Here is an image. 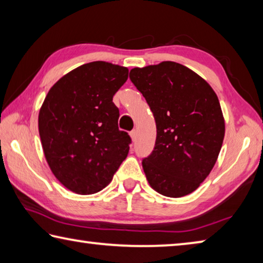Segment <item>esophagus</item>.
Masks as SVG:
<instances>
[{"instance_id":"esophagus-1","label":"esophagus","mask_w":263,"mask_h":263,"mask_svg":"<svg viewBox=\"0 0 263 263\" xmlns=\"http://www.w3.org/2000/svg\"><path fill=\"white\" fill-rule=\"evenodd\" d=\"M130 136H131V138H132V140L135 141V140L137 139V130H132V131L130 132Z\"/></svg>"}]
</instances>
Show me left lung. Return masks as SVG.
Wrapping results in <instances>:
<instances>
[{
  "label": "left lung",
  "mask_w": 263,
  "mask_h": 263,
  "mask_svg": "<svg viewBox=\"0 0 263 263\" xmlns=\"http://www.w3.org/2000/svg\"><path fill=\"white\" fill-rule=\"evenodd\" d=\"M130 80L152 110L157 139L142 168L151 186L168 197L193 193L220 152L225 123L209 83L173 61L133 68Z\"/></svg>",
  "instance_id": "1"
}]
</instances>
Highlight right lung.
<instances>
[{"mask_svg": "<svg viewBox=\"0 0 263 263\" xmlns=\"http://www.w3.org/2000/svg\"><path fill=\"white\" fill-rule=\"evenodd\" d=\"M128 69L104 61L82 65L53 86L39 111L38 126L48 166L66 188L90 195L105 188L132 142L118 128L112 102Z\"/></svg>", "mask_w": 263, "mask_h": 263, "instance_id": "add662e5", "label": "right lung"}]
</instances>
